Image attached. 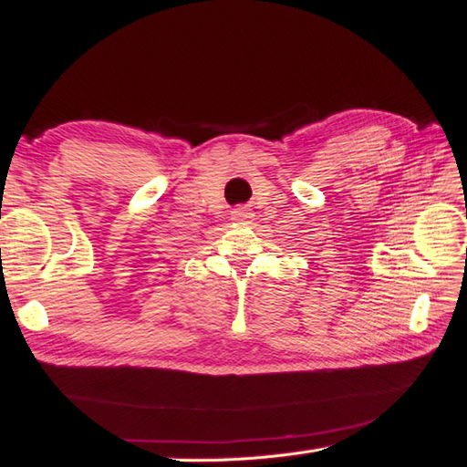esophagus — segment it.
<instances>
[{"mask_svg":"<svg viewBox=\"0 0 467 467\" xmlns=\"http://www.w3.org/2000/svg\"><path fill=\"white\" fill-rule=\"evenodd\" d=\"M253 216H254L253 211H251V208H246V206L234 208V211L231 213V218H233V221H236V223H249Z\"/></svg>","mask_w":467,"mask_h":467,"instance_id":"esophagus-1","label":"esophagus"}]
</instances>
